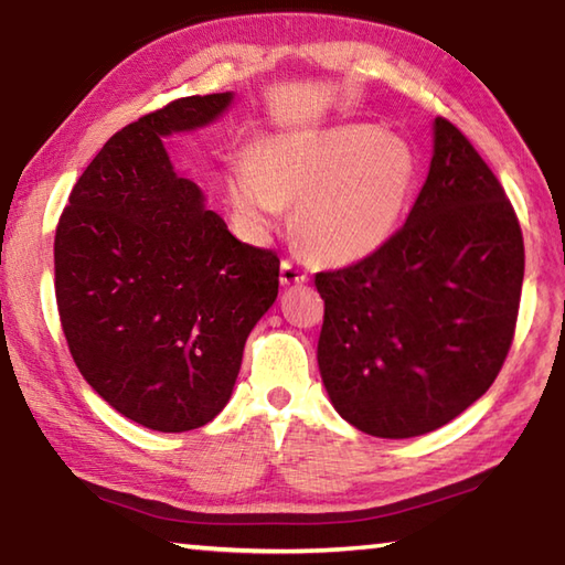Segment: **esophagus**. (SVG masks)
Here are the masks:
<instances>
[{
  "label": "esophagus",
  "mask_w": 565,
  "mask_h": 565,
  "mask_svg": "<svg viewBox=\"0 0 565 565\" xmlns=\"http://www.w3.org/2000/svg\"><path fill=\"white\" fill-rule=\"evenodd\" d=\"M279 279H281L284 286H296V284H303L306 279H309V276H306V271H301L294 262L286 259V262H281V276H279Z\"/></svg>",
  "instance_id": "esophagus-1"
}]
</instances>
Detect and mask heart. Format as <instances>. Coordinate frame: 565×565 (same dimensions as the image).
<instances>
[{
    "mask_svg": "<svg viewBox=\"0 0 565 565\" xmlns=\"http://www.w3.org/2000/svg\"><path fill=\"white\" fill-rule=\"evenodd\" d=\"M416 184V157L404 139L371 124L279 134L256 164L228 169V199L254 234L296 206L294 232L313 259L349 266L376 254L404 216Z\"/></svg>",
    "mask_w": 565,
    "mask_h": 565,
    "instance_id": "1",
    "label": "heart"
}]
</instances>
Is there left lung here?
Listing matches in <instances>:
<instances>
[{
  "mask_svg": "<svg viewBox=\"0 0 565 565\" xmlns=\"http://www.w3.org/2000/svg\"><path fill=\"white\" fill-rule=\"evenodd\" d=\"M523 236L503 186L451 121H434L426 184L376 254L317 274L319 371L359 431L411 438L481 398L511 349Z\"/></svg>",
  "mask_w": 565,
  "mask_h": 565,
  "instance_id": "left-lung-1",
  "label": "left lung"
}]
</instances>
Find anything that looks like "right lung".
<instances>
[{
    "label": "right lung",
    "instance_id": "1",
    "mask_svg": "<svg viewBox=\"0 0 565 565\" xmlns=\"http://www.w3.org/2000/svg\"><path fill=\"white\" fill-rule=\"evenodd\" d=\"M232 104L234 92L184 97L114 134L56 226V306L76 369L151 431H191L228 404L248 333L279 294L276 254L238 242L164 147Z\"/></svg>",
    "mask_w": 565,
    "mask_h": 565
}]
</instances>
